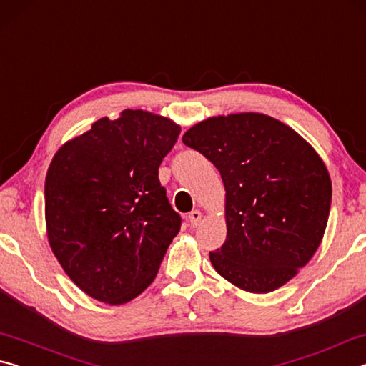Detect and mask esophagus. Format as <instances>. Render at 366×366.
Returning a JSON list of instances; mask_svg holds the SVG:
<instances>
[{
    "mask_svg": "<svg viewBox=\"0 0 366 366\" xmlns=\"http://www.w3.org/2000/svg\"><path fill=\"white\" fill-rule=\"evenodd\" d=\"M187 218H189V222H190V226H198V224H200V219H202V213L200 212H198V209H194V212H190L189 213V216H187Z\"/></svg>",
    "mask_w": 366,
    "mask_h": 366,
    "instance_id": "esophagus-1",
    "label": "esophagus"
}]
</instances>
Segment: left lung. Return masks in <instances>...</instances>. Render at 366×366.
I'll list each match as a JSON object with an SVG mask.
<instances>
[{
	"label": "left lung",
	"instance_id": "8db88e82",
	"mask_svg": "<svg viewBox=\"0 0 366 366\" xmlns=\"http://www.w3.org/2000/svg\"><path fill=\"white\" fill-rule=\"evenodd\" d=\"M182 142L219 171L226 242L209 252L219 274L244 290L271 292L321 244L332 187L323 159L299 134L259 113L209 117Z\"/></svg>",
	"mask_w": 366,
	"mask_h": 366
}]
</instances>
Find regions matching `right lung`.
Segmentation results:
<instances>
[{"label":"right lung","instance_id":"obj_1","mask_svg":"<svg viewBox=\"0 0 366 366\" xmlns=\"http://www.w3.org/2000/svg\"><path fill=\"white\" fill-rule=\"evenodd\" d=\"M181 127L140 109L98 119L59 148L45 181L48 240L74 284L121 305L150 286L181 229L159 184Z\"/></svg>","mask_w":366,"mask_h":366}]
</instances>
